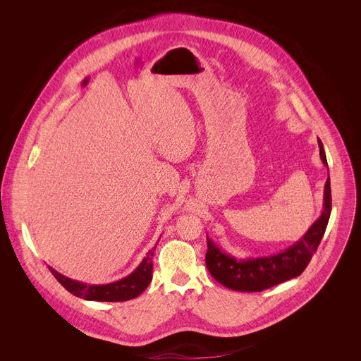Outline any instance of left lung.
<instances>
[{
	"instance_id": "left-lung-1",
	"label": "left lung",
	"mask_w": 361,
	"mask_h": 361,
	"mask_svg": "<svg viewBox=\"0 0 361 361\" xmlns=\"http://www.w3.org/2000/svg\"><path fill=\"white\" fill-rule=\"evenodd\" d=\"M320 158L326 162V155L322 142L319 140ZM332 209L331 180L325 184V209L320 218L313 224L312 228L305 234L293 247L271 257L237 260L228 255L222 253L216 245L207 237L206 252V268L211 275L222 283L224 287L241 291V293H257L278 286L291 278L302 274L316 253L319 244L324 237Z\"/></svg>"
}]
</instances>
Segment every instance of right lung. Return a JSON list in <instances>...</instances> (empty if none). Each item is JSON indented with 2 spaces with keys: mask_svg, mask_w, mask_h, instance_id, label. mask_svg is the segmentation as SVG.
<instances>
[{
  "mask_svg": "<svg viewBox=\"0 0 361 361\" xmlns=\"http://www.w3.org/2000/svg\"><path fill=\"white\" fill-rule=\"evenodd\" d=\"M154 250L147 253L139 268L131 275L121 281L106 283V286H86V283L68 279L54 269H51V272L55 279L75 297L94 301H127L140 295L150 283L152 271H154V263H152Z\"/></svg>",
  "mask_w": 361,
  "mask_h": 361,
  "instance_id": "obj_1",
  "label": "right lung"
}]
</instances>
